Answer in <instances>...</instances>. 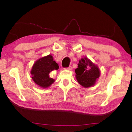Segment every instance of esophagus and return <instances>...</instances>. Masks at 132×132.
<instances>
[{"label":"esophagus","mask_w":132,"mask_h":132,"mask_svg":"<svg viewBox=\"0 0 132 132\" xmlns=\"http://www.w3.org/2000/svg\"><path fill=\"white\" fill-rule=\"evenodd\" d=\"M66 69L69 70H71L72 69V67L71 66H69V67H68V68H66Z\"/></svg>","instance_id":"esophagus-1"}]
</instances>
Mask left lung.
<instances>
[{"mask_svg": "<svg viewBox=\"0 0 132 132\" xmlns=\"http://www.w3.org/2000/svg\"><path fill=\"white\" fill-rule=\"evenodd\" d=\"M75 72L78 83L86 88L94 86L100 77L98 67L86 57L79 61Z\"/></svg>", "mask_w": 132, "mask_h": 132, "instance_id": "8db88e82", "label": "left lung"}]
</instances>
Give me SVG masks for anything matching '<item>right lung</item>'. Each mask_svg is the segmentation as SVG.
<instances>
[{"mask_svg":"<svg viewBox=\"0 0 132 132\" xmlns=\"http://www.w3.org/2000/svg\"><path fill=\"white\" fill-rule=\"evenodd\" d=\"M58 64L53 60L52 55H48L39 59L33 64L30 74L35 83L43 88H47L54 82L55 80L50 78L49 73L53 70H57Z\"/></svg>","mask_w":132,"mask_h":132,"instance_id":"add662e5","label":"right lung"}]
</instances>
